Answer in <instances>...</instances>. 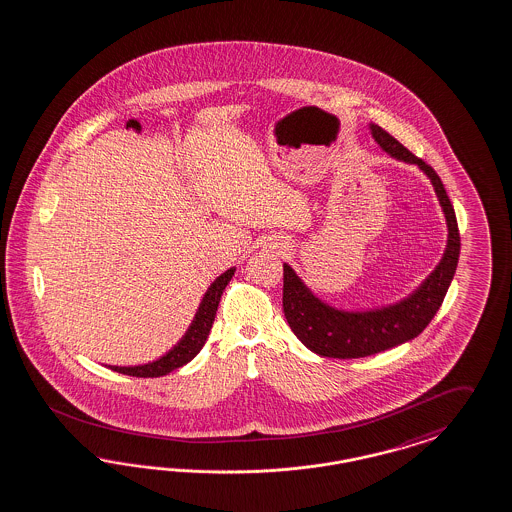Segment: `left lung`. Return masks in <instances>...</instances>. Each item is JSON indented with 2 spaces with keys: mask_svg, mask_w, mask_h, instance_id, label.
<instances>
[{
  "mask_svg": "<svg viewBox=\"0 0 512 512\" xmlns=\"http://www.w3.org/2000/svg\"><path fill=\"white\" fill-rule=\"evenodd\" d=\"M370 129L385 152L400 161L416 163L431 178L448 222V247L440 264L417 288L416 294L397 305L366 313H345L328 307L305 288L290 265L284 264L283 309L286 322L307 349L330 359L370 357L419 336L444 302L459 260L461 239L454 207L435 169L378 125H372Z\"/></svg>",
  "mask_w": 512,
  "mask_h": 512,
  "instance_id": "1",
  "label": "left lung"
}]
</instances>
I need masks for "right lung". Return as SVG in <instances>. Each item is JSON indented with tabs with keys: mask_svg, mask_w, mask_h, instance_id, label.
I'll return each mask as SVG.
<instances>
[{
	"mask_svg": "<svg viewBox=\"0 0 512 512\" xmlns=\"http://www.w3.org/2000/svg\"><path fill=\"white\" fill-rule=\"evenodd\" d=\"M233 273H235V269H228L226 273H222L212 283V286L207 290V294H205V298H203V302L199 305V311L191 322L186 336L165 357L150 362V364H142V366H110V368L114 372L125 374V376H133V378H159V376H165L172 370L188 364L203 349L205 341L209 338L210 328H212V322L216 317L222 292L231 281Z\"/></svg>",
	"mask_w": 512,
	"mask_h": 512,
	"instance_id": "add662e5",
	"label": "right lung"
}]
</instances>
